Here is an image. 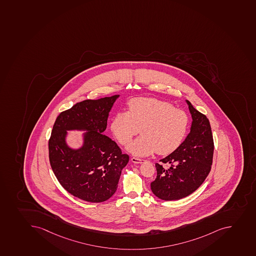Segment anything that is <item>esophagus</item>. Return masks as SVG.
<instances>
[{"instance_id": "1", "label": "esophagus", "mask_w": 256, "mask_h": 256, "mask_svg": "<svg viewBox=\"0 0 256 256\" xmlns=\"http://www.w3.org/2000/svg\"><path fill=\"white\" fill-rule=\"evenodd\" d=\"M132 161L134 164H141V162H143L144 160H142V158H136V157H132Z\"/></svg>"}]
</instances>
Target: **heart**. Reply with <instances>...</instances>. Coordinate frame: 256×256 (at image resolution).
Segmentation results:
<instances>
[{"mask_svg": "<svg viewBox=\"0 0 256 256\" xmlns=\"http://www.w3.org/2000/svg\"><path fill=\"white\" fill-rule=\"evenodd\" d=\"M128 112H119L112 122V130L120 144H127L140 128V136L128 146L136 156L172 153L181 144L188 126V116L171 103L154 98H136L128 103Z\"/></svg>", "mask_w": 256, "mask_h": 256, "instance_id": "b5f03b06", "label": "heart"}]
</instances>
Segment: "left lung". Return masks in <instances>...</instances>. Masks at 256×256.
<instances>
[{"instance_id": "left-lung-1", "label": "left lung", "mask_w": 256, "mask_h": 256, "mask_svg": "<svg viewBox=\"0 0 256 256\" xmlns=\"http://www.w3.org/2000/svg\"><path fill=\"white\" fill-rule=\"evenodd\" d=\"M192 118L191 132L170 156L156 162L151 190L164 201L188 196L201 186L212 164L214 141L209 120L186 100Z\"/></svg>"}]
</instances>
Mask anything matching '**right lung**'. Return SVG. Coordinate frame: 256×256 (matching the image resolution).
I'll return each mask as SVG.
<instances>
[{
	"instance_id": "obj_1",
	"label": "right lung",
	"mask_w": 256,
	"mask_h": 256,
	"mask_svg": "<svg viewBox=\"0 0 256 256\" xmlns=\"http://www.w3.org/2000/svg\"><path fill=\"white\" fill-rule=\"evenodd\" d=\"M119 95L85 100L62 112L48 140V158L55 177L72 196L90 202L110 198L118 188L129 156L104 134L110 109ZM86 128L84 146L78 151L64 143L66 130Z\"/></svg>"
}]
</instances>
